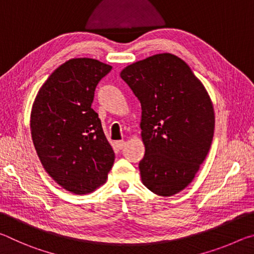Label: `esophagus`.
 <instances>
[{"instance_id":"34e87169","label":"esophagus","mask_w":254,"mask_h":254,"mask_svg":"<svg viewBox=\"0 0 254 254\" xmlns=\"http://www.w3.org/2000/svg\"><path fill=\"white\" fill-rule=\"evenodd\" d=\"M115 144H117V148L120 149V150L126 147V142H124V141H118V142Z\"/></svg>"}]
</instances>
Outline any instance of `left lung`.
<instances>
[{
  "label": "left lung",
  "mask_w": 254,
  "mask_h": 254,
  "mask_svg": "<svg viewBox=\"0 0 254 254\" xmlns=\"http://www.w3.org/2000/svg\"><path fill=\"white\" fill-rule=\"evenodd\" d=\"M121 78L141 103L145 187L160 196L186 188L212 144L215 115L203 84L186 63L158 54L124 68Z\"/></svg>",
  "instance_id": "left-lung-1"
}]
</instances>
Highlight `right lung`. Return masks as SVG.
<instances>
[{
  "label": "right lung",
  "instance_id": "right-lung-1",
  "mask_svg": "<svg viewBox=\"0 0 254 254\" xmlns=\"http://www.w3.org/2000/svg\"><path fill=\"white\" fill-rule=\"evenodd\" d=\"M112 67L91 58L59 66L34 100L30 127L47 173L66 190L88 194L106 182L114 151L92 109L97 84Z\"/></svg>",
  "mask_w": 254,
  "mask_h": 254
}]
</instances>
